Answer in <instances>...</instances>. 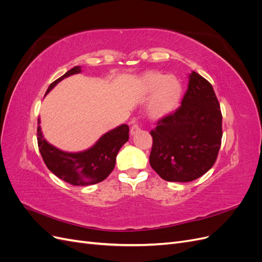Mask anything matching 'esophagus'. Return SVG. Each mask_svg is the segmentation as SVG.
I'll list each match as a JSON object with an SVG mask.
<instances>
[{"label": "esophagus", "instance_id": "obj_1", "mask_svg": "<svg viewBox=\"0 0 262 262\" xmlns=\"http://www.w3.org/2000/svg\"><path fill=\"white\" fill-rule=\"evenodd\" d=\"M139 131H140V126H139V124L134 123V124L131 126V129H130L131 136H134V134H137Z\"/></svg>", "mask_w": 262, "mask_h": 262}]
</instances>
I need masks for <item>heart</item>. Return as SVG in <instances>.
<instances>
[{
  "mask_svg": "<svg viewBox=\"0 0 262 262\" xmlns=\"http://www.w3.org/2000/svg\"><path fill=\"white\" fill-rule=\"evenodd\" d=\"M140 87L145 95H152L148 102V114L155 119L172 113L182 95V85L177 77L157 72L142 76Z\"/></svg>",
  "mask_w": 262,
  "mask_h": 262,
  "instance_id": "obj_1",
  "label": "heart"
}]
</instances>
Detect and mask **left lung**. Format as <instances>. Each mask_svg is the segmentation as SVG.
I'll list each match as a JSON object with an SVG mask.
<instances>
[{
  "label": "left lung",
  "instance_id": "left-lung-1",
  "mask_svg": "<svg viewBox=\"0 0 262 262\" xmlns=\"http://www.w3.org/2000/svg\"><path fill=\"white\" fill-rule=\"evenodd\" d=\"M149 164L166 181L188 182L204 175L216 161L222 114L212 85L194 71L181 106L150 131Z\"/></svg>",
  "mask_w": 262,
  "mask_h": 262
}]
</instances>
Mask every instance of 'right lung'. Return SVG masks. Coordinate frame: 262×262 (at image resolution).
<instances>
[{"label": "right lung", "instance_id": "1", "mask_svg": "<svg viewBox=\"0 0 262 262\" xmlns=\"http://www.w3.org/2000/svg\"><path fill=\"white\" fill-rule=\"evenodd\" d=\"M81 72V67L71 69L49 86L46 95L66 77ZM39 123L40 119H38L37 140L46 166L55 176L73 186L95 185L106 179L115 168L119 149L129 140V125L121 124L101 136L90 148L75 153L64 152L43 138Z\"/></svg>", "mask_w": 262, "mask_h": 262}]
</instances>
